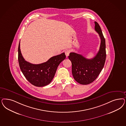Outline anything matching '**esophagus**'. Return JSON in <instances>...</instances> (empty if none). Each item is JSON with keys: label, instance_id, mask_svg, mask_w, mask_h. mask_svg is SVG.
I'll return each mask as SVG.
<instances>
[{"label": "esophagus", "instance_id": "1", "mask_svg": "<svg viewBox=\"0 0 126 126\" xmlns=\"http://www.w3.org/2000/svg\"><path fill=\"white\" fill-rule=\"evenodd\" d=\"M70 52V51L69 49H67L65 51V54L66 56V57H68L69 55V53Z\"/></svg>", "mask_w": 126, "mask_h": 126}]
</instances>
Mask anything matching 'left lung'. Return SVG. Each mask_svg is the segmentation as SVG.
<instances>
[{"label": "left lung", "mask_w": 126, "mask_h": 126, "mask_svg": "<svg viewBox=\"0 0 126 126\" xmlns=\"http://www.w3.org/2000/svg\"><path fill=\"white\" fill-rule=\"evenodd\" d=\"M95 31L101 38L99 50L92 59H87L81 55L71 52L69 59L72 63V73L74 79L79 83L87 85L94 81L103 69L106 57L105 39L100 25L94 22Z\"/></svg>", "instance_id": "obj_1"}]
</instances>
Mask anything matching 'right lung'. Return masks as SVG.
Segmentation results:
<instances>
[{"label": "right lung", "mask_w": 126, "mask_h": 126, "mask_svg": "<svg viewBox=\"0 0 126 126\" xmlns=\"http://www.w3.org/2000/svg\"><path fill=\"white\" fill-rule=\"evenodd\" d=\"M66 58L63 53L51 57L47 62L38 64H34L24 60L21 52L20 42L18 48V60L22 72L31 84L37 87L48 85L52 80L57 68Z\"/></svg>", "instance_id": "add662e5"}]
</instances>
